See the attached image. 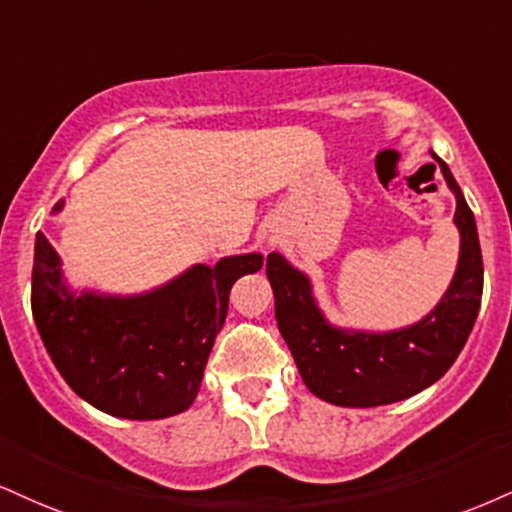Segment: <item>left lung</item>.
<instances>
[{"label": "left lung", "mask_w": 512, "mask_h": 512, "mask_svg": "<svg viewBox=\"0 0 512 512\" xmlns=\"http://www.w3.org/2000/svg\"><path fill=\"white\" fill-rule=\"evenodd\" d=\"M434 159L458 202L455 226L460 231V260L446 295L422 322L391 334L336 329L319 312L310 279L279 252L267 257L276 324L305 386L326 403L374 408L415 396L451 369L470 336L482 303V250L463 190L446 162L436 155Z\"/></svg>", "instance_id": "8db88e82"}]
</instances>
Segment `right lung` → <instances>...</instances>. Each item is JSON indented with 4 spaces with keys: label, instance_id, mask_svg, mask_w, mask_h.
<instances>
[{
    "label": "right lung",
    "instance_id": "add662e5",
    "mask_svg": "<svg viewBox=\"0 0 512 512\" xmlns=\"http://www.w3.org/2000/svg\"><path fill=\"white\" fill-rule=\"evenodd\" d=\"M260 267L262 255L250 252L195 264L145 295H73L57 250L38 233L30 305L49 357L80 398L114 417L162 420L190 408L231 286Z\"/></svg>",
    "mask_w": 512,
    "mask_h": 512
}]
</instances>
